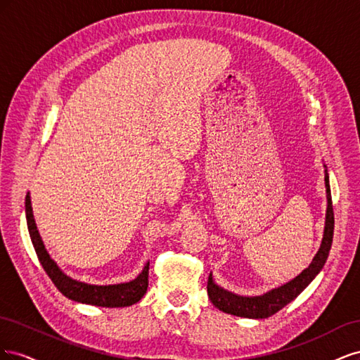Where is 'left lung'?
Listing matches in <instances>:
<instances>
[{"label": "left lung", "mask_w": 360, "mask_h": 360, "mask_svg": "<svg viewBox=\"0 0 360 360\" xmlns=\"http://www.w3.org/2000/svg\"><path fill=\"white\" fill-rule=\"evenodd\" d=\"M324 186H326V198H328V209H326L323 240H321L319 252L312 258V263L308 266V269H304L300 275L288 281L287 284L271 288L264 294H259V296H242V294L228 291L217 285L210 274L209 282H207V292H209V297L217 309L226 314L236 315V317L255 319V320L267 319L270 315L281 311L291 300L296 299L299 294L311 284L312 279L320 274L326 259L329 257V250H330L332 238H333L335 217H333V207H332L329 174L326 165H324Z\"/></svg>", "instance_id": "obj_1"}]
</instances>
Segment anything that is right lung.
Masks as SVG:
<instances>
[{
  "instance_id": "obj_1",
  "label": "right lung",
  "mask_w": 360,
  "mask_h": 360,
  "mask_svg": "<svg viewBox=\"0 0 360 360\" xmlns=\"http://www.w3.org/2000/svg\"><path fill=\"white\" fill-rule=\"evenodd\" d=\"M25 216H27L28 233L31 237L32 246L36 249L40 264L43 269H45L51 281L56 284V287L64 294V296L75 302L94 304V307H102V308H124L143 299L148 287L150 261H147L144 269L141 270V274L135 279L129 282H120V284H111V285H96V284H89V282L73 279L72 276L64 274V271L58 267L56 261L51 258L45 245H43V240L39 234L37 225L34 221V214H32L30 192L25 197Z\"/></svg>"
}]
</instances>
